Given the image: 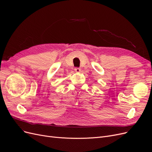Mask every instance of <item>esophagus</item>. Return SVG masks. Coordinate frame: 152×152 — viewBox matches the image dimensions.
<instances>
[{
  "label": "esophagus",
  "instance_id": "obj_1",
  "mask_svg": "<svg viewBox=\"0 0 152 152\" xmlns=\"http://www.w3.org/2000/svg\"><path fill=\"white\" fill-rule=\"evenodd\" d=\"M74 70H75V72H77V73H79V72H80V71H81L80 68H75L74 69Z\"/></svg>",
  "mask_w": 152,
  "mask_h": 152
}]
</instances>
